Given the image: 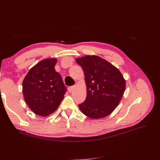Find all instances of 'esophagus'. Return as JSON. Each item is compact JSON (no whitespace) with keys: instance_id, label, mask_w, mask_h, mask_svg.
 I'll use <instances>...</instances> for the list:
<instances>
[{"instance_id":"1","label":"esophagus","mask_w":160,"mask_h":160,"mask_svg":"<svg viewBox=\"0 0 160 160\" xmlns=\"http://www.w3.org/2000/svg\"><path fill=\"white\" fill-rule=\"evenodd\" d=\"M73 89H74V87L73 86L69 87V88H68V91L69 92V93H71V92H72V91L73 90Z\"/></svg>"}]
</instances>
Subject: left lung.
I'll list each match as a JSON object with an SVG mask.
<instances>
[{
  "label": "left lung",
  "instance_id": "obj_1",
  "mask_svg": "<svg viewBox=\"0 0 160 160\" xmlns=\"http://www.w3.org/2000/svg\"><path fill=\"white\" fill-rule=\"evenodd\" d=\"M83 69L87 85V98L79 105L81 112L92 119L109 115L117 108L125 89L122 74L112 64L95 55L76 59Z\"/></svg>",
  "mask_w": 160,
  "mask_h": 160
}]
</instances>
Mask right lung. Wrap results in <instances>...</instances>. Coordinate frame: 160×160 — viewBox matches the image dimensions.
I'll list each match as a JSON object with an SVG mask.
<instances>
[{
    "label": "right lung",
    "mask_w": 160,
    "mask_h": 160,
    "mask_svg": "<svg viewBox=\"0 0 160 160\" xmlns=\"http://www.w3.org/2000/svg\"><path fill=\"white\" fill-rule=\"evenodd\" d=\"M56 62L55 58L41 61L29 70L22 81L24 99L37 115H51L64 98L67 88L55 69Z\"/></svg>",
    "instance_id": "right-lung-1"
}]
</instances>
